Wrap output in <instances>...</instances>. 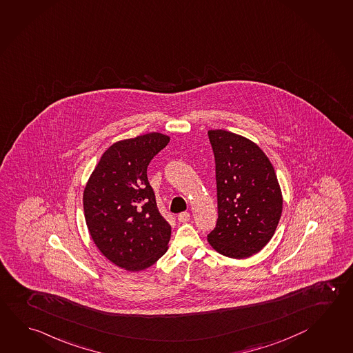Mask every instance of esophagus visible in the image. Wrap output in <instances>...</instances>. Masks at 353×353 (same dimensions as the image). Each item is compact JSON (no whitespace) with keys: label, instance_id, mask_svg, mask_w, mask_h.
<instances>
[{"label":"esophagus","instance_id":"1","mask_svg":"<svg viewBox=\"0 0 353 353\" xmlns=\"http://www.w3.org/2000/svg\"><path fill=\"white\" fill-rule=\"evenodd\" d=\"M178 220H179L180 223H188L190 220V214L186 212H180L179 215H178Z\"/></svg>","mask_w":353,"mask_h":353}]
</instances>
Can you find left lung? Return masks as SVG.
Instances as JSON below:
<instances>
[{"label": "left lung", "instance_id": "1", "mask_svg": "<svg viewBox=\"0 0 353 353\" xmlns=\"http://www.w3.org/2000/svg\"><path fill=\"white\" fill-rule=\"evenodd\" d=\"M208 135L215 157L219 214L208 241L224 256H252L274 236L281 218L275 169L263 149L243 135L224 129H210Z\"/></svg>", "mask_w": 353, "mask_h": 353}]
</instances>
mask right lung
<instances>
[{
    "instance_id": "1",
    "label": "right lung",
    "mask_w": 353,
    "mask_h": 353,
    "mask_svg": "<svg viewBox=\"0 0 353 353\" xmlns=\"http://www.w3.org/2000/svg\"><path fill=\"white\" fill-rule=\"evenodd\" d=\"M170 141L148 133L103 153L83 192L85 224L103 256L127 271L150 268L165 252L172 228L158 210L147 168Z\"/></svg>"
}]
</instances>
